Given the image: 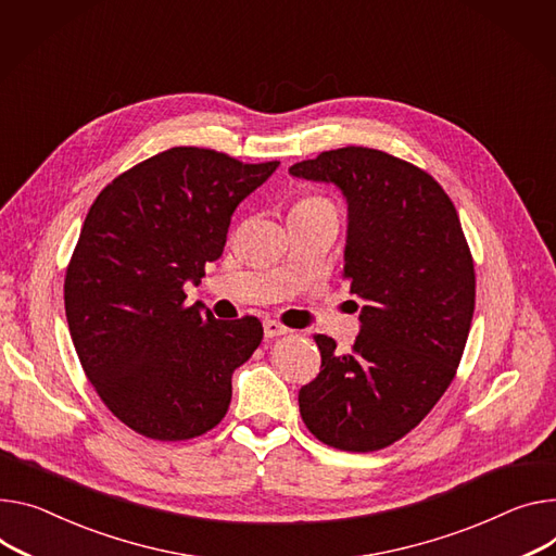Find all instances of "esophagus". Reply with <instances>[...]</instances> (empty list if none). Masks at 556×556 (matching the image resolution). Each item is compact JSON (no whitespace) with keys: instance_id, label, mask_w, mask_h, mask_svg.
<instances>
[{"instance_id":"1","label":"esophagus","mask_w":556,"mask_h":556,"mask_svg":"<svg viewBox=\"0 0 556 556\" xmlns=\"http://www.w3.org/2000/svg\"><path fill=\"white\" fill-rule=\"evenodd\" d=\"M265 336L267 338H278V336H285L289 329L282 325V323H278V320H265Z\"/></svg>"}]
</instances>
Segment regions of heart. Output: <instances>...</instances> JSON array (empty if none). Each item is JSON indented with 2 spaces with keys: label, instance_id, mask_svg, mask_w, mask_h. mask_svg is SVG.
<instances>
[{
  "label": "heart",
  "instance_id": "obj_1",
  "mask_svg": "<svg viewBox=\"0 0 556 556\" xmlns=\"http://www.w3.org/2000/svg\"><path fill=\"white\" fill-rule=\"evenodd\" d=\"M295 206H329L325 200H320V198H307V200H301L298 202ZM331 208V206H329Z\"/></svg>",
  "mask_w": 556,
  "mask_h": 556
}]
</instances>
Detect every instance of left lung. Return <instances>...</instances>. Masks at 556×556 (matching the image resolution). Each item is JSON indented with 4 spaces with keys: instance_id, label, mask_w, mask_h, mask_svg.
Here are the masks:
<instances>
[{
    "instance_id": "1",
    "label": "left lung",
    "mask_w": 556,
    "mask_h": 556,
    "mask_svg": "<svg viewBox=\"0 0 556 556\" xmlns=\"http://www.w3.org/2000/svg\"><path fill=\"white\" fill-rule=\"evenodd\" d=\"M289 174L343 191V278L363 303L352 352L314 336L323 363L298 392L301 416L329 447L376 452L412 432L454 380L475 314L472 253L443 187L386 151H325Z\"/></svg>"
}]
</instances>
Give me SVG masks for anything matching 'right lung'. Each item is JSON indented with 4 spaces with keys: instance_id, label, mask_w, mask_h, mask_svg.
<instances>
[{
    "instance_id": "obj_1",
    "label": "right lung",
    "mask_w": 556,
    "mask_h": 556,
    "mask_svg": "<svg viewBox=\"0 0 556 556\" xmlns=\"http://www.w3.org/2000/svg\"><path fill=\"white\" fill-rule=\"evenodd\" d=\"M278 164L174 147L91 204L66 269V320L84 374L134 432L187 441L225 418L231 376L258 350L263 325L187 307L185 282L220 258L236 206Z\"/></svg>"
}]
</instances>
